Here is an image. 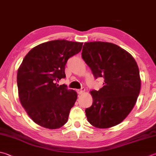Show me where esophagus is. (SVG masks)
Masks as SVG:
<instances>
[{"instance_id":"obj_1","label":"esophagus","mask_w":156,"mask_h":156,"mask_svg":"<svg viewBox=\"0 0 156 156\" xmlns=\"http://www.w3.org/2000/svg\"><path fill=\"white\" fill-rule=\"evenodd\" d=\"M85 91H86L85 88L82 87L80 90H77V93L79 94H83L85 92Z\"/></svg>"}]
</instances>
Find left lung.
<instances>
[{
	"instance_id": "1",
	"label": "left lung",
	"mask_w": 156,
	"mask_h": 156,
	"mask_svg": "<svg viewBox=\"0 0 156 156\" xmlns=\"http://www.w3.org/2000/svg\"><path fill=\"white\" fill-rule=\"evenodd\" d=\"M81 56L95 79H104L103 87L90 92L93 102L85 111L87 121L98 128L119 124L130 113L140 93L136 61L118 45L102 41L85 43Z\"/></svg>"
}]
</instances>
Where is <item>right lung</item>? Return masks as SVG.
I'll use <instances>...</instances> for the list:
<instances>
[{
  "label": "right lung",
  "instance_id": "1",
  "mask_svg": "<svg viewBox=\"0 0 156 156\" xmlns=\"http://www.w3.org/2000/svg\"><path fill=\"white\" fill-rule=\"evenodd\" d=\"M82 45L64 39L51 41L34 47L23 58L17 75L19 98L38 125L56 129L68 121L77 94L57 81L66 77L67 60L78 54Z\"/></svg>",
  "mask_w": 156,
  "mask_h": 156
}]
</instances>
